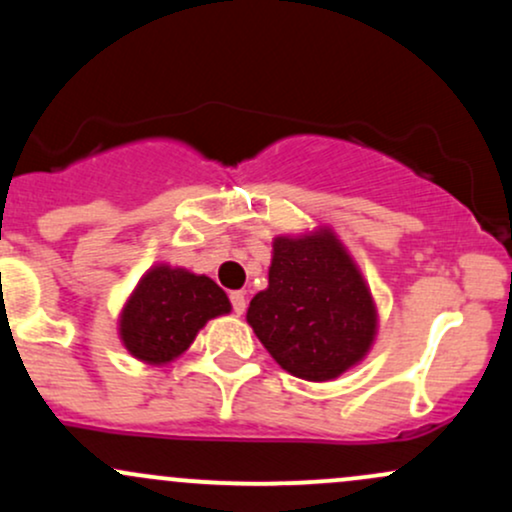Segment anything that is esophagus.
<instances>
[{"label": "esophagus", "mask_w": 512, "mask_h": 512, "mask_svg": "<svg viewBox=\"0 0 512 512\" xmlns=\"http://www.w3.org/2000/svg\"><path fill=\"white\" fill-rule=\"evenodd\" d=\"M231 305H233V313L243 315L245 308H248V301H245V293L243 291H233L231 293Z\"/></svg>", "instance_id": "esophagus-1"}]
</instances>
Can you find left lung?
Masks as SVG:
<instances>
[{
	"instance_id": "8db88e82",
	"label": "left lung",
	"mask_w": 512,
	"mask_h": 512,
	"mask_svg": "<svg viewBox=\"0 0 512 512\" xmlns=\"http://www.w3.org/2000/svg\"><path fill=\"white\" fill-rule=\"evenodd\" d=\"M248 322L281 368L325 383L368 354L378 313L349 252L322 228L274 238L269 286L250 301Z\"/></svg>"
}]
</instances>
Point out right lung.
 I'll use <instances>...</instances> for the list:
<instances>
[{"label":"right lung","instance_id":"add662e5","mask_svg":"<svg viewBox=\"0 0 512 512\" xmlns=\"http://www.w3.org/2000/svg\"><path fill=\"white\" fill-rule=\"evenodd\" d=\"M226 313L231 301L216 281L158 264L142 276L122 308L120 339L134 358L161 366L190 349L211 317Z\"/></svg>","mask_w":512,"mask_h":512}]
</instances>
